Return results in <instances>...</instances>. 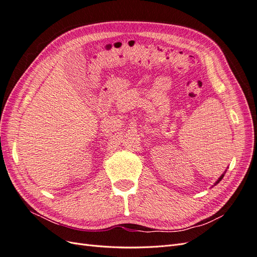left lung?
<instances>
[{"label":"left lung","instance_id":"left-lung-1","mask_svg":"<svg viewBox=\"0 0 257 257\" xmlns=\"http://www.w3.org/2000/svg\"><path fill=\"white\" fill-rule=\"evenodd\" d=\"M223 177H224V175H222V176H221V177L219 178V180H217V181H216V183H219V182H220V181L222 180V179H223Z\"/></svg>","mask_w":257,"mask_h":257}]
</instances>
